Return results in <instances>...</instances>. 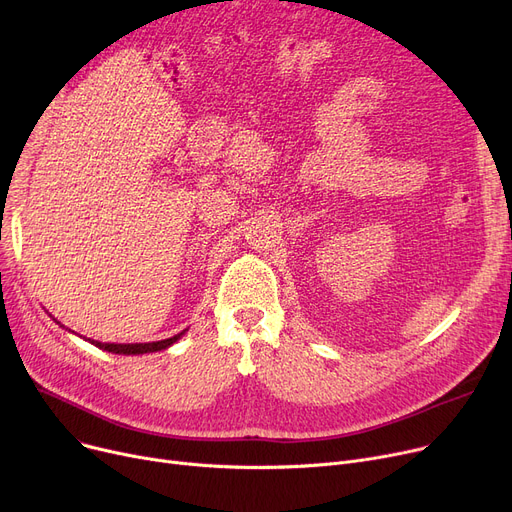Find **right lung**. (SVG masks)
I'll list each match as a JSON object with an SVG mask.
<instances>
[{"label":"right lung","mask_w":512,"mask_h":512,"mask_svg":"<svg viewBox=\"0 0 512 512\" xmlns=\"http://www.w3.org/2000/svg\"><path fill=\"white\" fill-rule=\"evenodd\" d=\"M186 332V330H184ZM184 332L166 338V340H157V342H139V344H112V342H97L93 340L95 346L103 348L107 353H116V355H145V353H157V351H164V348L172 346Z\"/></svg>","instance_id":"1"}]
</instances>
